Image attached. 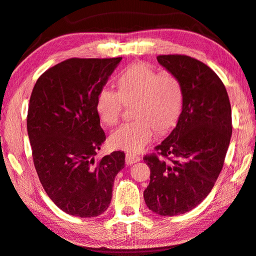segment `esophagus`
<instances>
[{"label":"esophagus","mask_w":256,"mask_h":256,"mask_svg":"<svg viewBox=\"0 0 256 256\" xmlns=\"http://www.w3.org/2000/svg\"><path fill=\"white\" fill-rule=\"evenodd\" d=\"M140 160H141L140 156L131 154V153H128V154L125 156V162H126V164H130V166L133 164H136V162H138Z\"/></svg>","instance_id":"34e87169"}]
</instances>
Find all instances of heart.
Here are the masks:
<instances>
[{
    "label": "heart",
    "instance_id": "obj_1",
    "mask_svg": "<svg viewBox=\"0 0 256 256\" xmlns=\"http://www.w3.org/2000/svg\"><path fill=\"white\" fill-rule=\"evenodd\" d=\"M118 90L103 87L97 94L96 110L105 124L114 125L122 115L124 103L134 100L131 122L110 134L112 146L130 153L142 151L158 133L172 128L182 108V87L171 72H159L146 64L138 62L120 72Z\"/></svg>",
    "mask_w": 256,
    "mask_h": 256
}]
</instances>
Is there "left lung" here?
Listing matches in <instances>:
<instances>
[{"mask_svg": "<svg viewBox=\"0 0 256 256\" xmlns=\"http://www.w3.org/2000/svg\"><path fill=\"white\" fill-rule=\"evenodd\" d=\"M156 59L180 80L182 110L156 153L143 158L151 171L143 196L150 210L176 216L212 192L230 146L232 108L224 84L207 64L184 54Z\"/></svg>", "mask_w": 256, "mask_h": 256, "instance_id": "8db88e82", "label": "left lung"}]
</instances>
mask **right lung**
<instances>
[{"mask_svg": "<svg viewBox=\"0 0 256 256\" xmlns=\"http://www.w3.org/2000/svg\"><path fill=\"white\" fill-rule=\"evenodd\" d=\"M120 60L67 59L46 70L32 90L26 128L34 168L49 198L69 215L103 214L124 168V152L95 159L106 140L97 94Z\"/></svg>", "mask_w": 256, "mask_h": 256, "instance_id": "add662e5", "label": "right lung"}]
</instances>
